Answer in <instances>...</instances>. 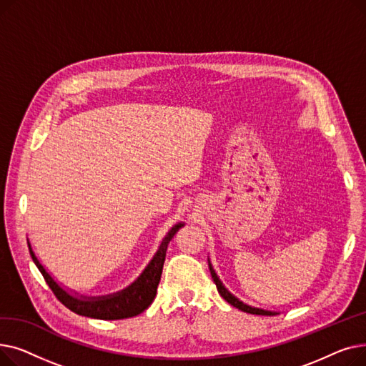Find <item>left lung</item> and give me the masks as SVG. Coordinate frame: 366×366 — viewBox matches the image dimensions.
I'll use <instances>...</instances> for the list:
<instances>
[{
	"mask_svg": "<svg viewBox=\"0 0 366 366\" xmlns=\"http://www.w3.org/2000/svg\"><path fill=\"white\" fill-rule=\"evenodd\" d=\"M209 270H210V274H212V279H214V282H215V285H217V290H218L219 295H221L228 304H232L233 307H236V309H239V310H242V312H244V313L261 315V316H273V315H276V313H273V312H267V310L255 309V307H251V305H246L244 302H242V301L237 300L233 294H229V292L225 290V286H224L222 282L218 279V276H217L215 270L212 268V265H210V262H209Z\"/></svg>",
	"mask_w": 366,
	"mask_h": 366,
	"instance_id": "8db88e82",
	"label": "left lung"
}]
</instances>
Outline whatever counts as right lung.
Here are the masks:
<instances>
[{"instance_id": "right-lung-1", "label": "right lung", "mask_w": 366, "mask_h": 366, "mask_svg": "<svg viewBox=\"0 0 366 366\" xmlns=\"http://www.w3.org/2000/svg\"><path fill=\"white\" fill-rule=\"evenodd\" d=\"M182 225L184 224H177L170 229L167 236L163 239L157 254L154 255V258L151 259V262L148 264V267L138 277L137 282L132 283L129 287H126L124 291L114 295H108V297L75 298L69 295L50 277V274L44 270V267L40 264V261L36 259L35 254L32 252L31 244L28 246H29L32 261L38 267V270L41 272L46 283L49 285L56 298L59 300L66 309L80 316L102 319V320H117V319H126V317L141 315L144 310L148 309L149 304L154 301V298H156L157 286L160 283V277L163 272L167 244Z\"/></svg>"}]
</instances>
